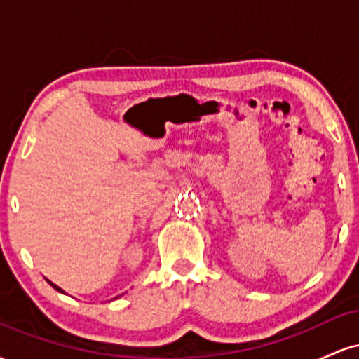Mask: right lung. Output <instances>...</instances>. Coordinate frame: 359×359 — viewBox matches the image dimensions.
Here are the masks:
<instances>
[{"mask_svg":"<svg viewBox=\"0 0 359 359\" xmlns=\"http://www.w3.org/2000/svg\"><path fill=\"white\" fill-rule=\"evenodd\" d=\"M48 283H50V285H52L53 288H55V290H59V292H62V290H60V288H59V287H57V285H53V283H52V282H48Z\"/></svg>","mask_w":359,"mask_h":359,"instance_id":"obj_1","label":"right lung"}]
</instances>
